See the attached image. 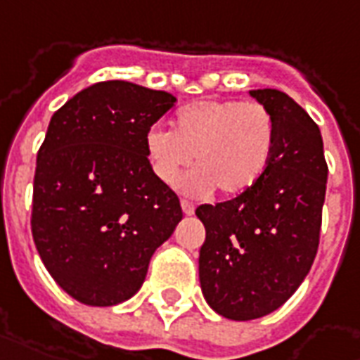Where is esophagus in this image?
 Segmentation results:
<instances>
[{"mask_svg": "<svg viewBox=\"0 0 360 360\" xmlns=\"http://www.w3.org/2000/svg\"><path fill=\"white\" fill-rule=\"evenodd\" d=\"M181 207H183V214L193 215L194 214V204L188 200H181Z\"/></svg>", "mask_w": 360, "mask_h": 360, "instance_id": "esophagus-1", "label": "esophagus"}]
</instances>
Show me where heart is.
I'll return each mask as SVG.
<instances>
[{
	"mask_svg": "<svg viewBox=\"0 0 360 360\" xmlns=\"http://www.w3.org/2000/svg\"><path fill=\"white\" fill-rule=\"evenodd\" d=\"M275 148V122L259 103L204 98L181 108L175 129L153 126L145 135L146 158L160 183L175 187L193 164L185 188L223 196L250 191L267 169Z\"/></svg>",
	"mask_w": 360,
	"mask_h": 360,
	"instance_id": "1",
	"label": "heart"
}]
</instances>
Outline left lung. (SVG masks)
<instances>
[{
    "instance_id": "left-lung-1",
    "label": "left lung",
    "mask_w": 360,
    "mask_h": 360,
    "mask_svg": "<svg viewBox=\"0 0 360 360\" xmlns=\"http://www.w3.org/2000/svg\"><path fill=\"white\" fill-rule=\"evenodd\" d=\"M250 95L275 122L267 169L233 200L196 207L206 227L202 294L231 321L269 315L300 288L319 248L328 177L321 129L302 106L276 89Z\"/></svg>"
}]
</instances>
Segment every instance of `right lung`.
Here are the masks:
<instances>
[{"mask_svg": "<svg viewBox=\"0 0 360 360\" xmlns=\"http://www.w3.org/2000/svg\"><path fill=\"white\" fill-rule=\"evenodd\" d=\"M175 101L112 79L53 114L36 162L32 236L49 275L79 303L108 307L137 294L183 219L145 150L146 131Z\"/></svg>", "mask_w": 360, "mask_h": 360, "instance_id": "add662e5", "label": "right lung"}]
</instances>
